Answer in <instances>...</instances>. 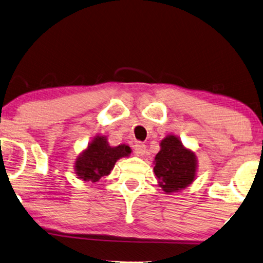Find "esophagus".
<instances>
[{
    "label": "esophagus",
    "mask_w": 263,
    "mask_h": 263,
    "mask_svg": "<svg viewBox=\"0 0 263 263\" xmlns=\"http://www.w3.org/2000/svg\"><path fill=\"white\" fill-rule=\"evenodd\" d=\"M145 150H146V146H145V144H143V143H141V142H137L135 144V152L138 154V155H141V156H143L145 154Z\"/></svg>",
    "instance_id": "obj_1"
}]
</instances>
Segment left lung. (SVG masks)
Wrapping results in <instances>:
<instances>
[{
  "label": "left lung",
  "instance_id": "left-lung-1",
  "mask_svg": "<svg viewBox=\"0 0 263 263\" xmlns=\"http://www.w3.org/2000/svg\"><path fill=\"white\" fill-rule=\"evenodd\" d=\"M161 150L154 161V173L167 194L189 186L195 179L197 160L195 153L184 148L176 136L170 135L160 143Z\"/></svg>",
  "mask_w": 263,
  "mask_h": 263
}]
</instances>
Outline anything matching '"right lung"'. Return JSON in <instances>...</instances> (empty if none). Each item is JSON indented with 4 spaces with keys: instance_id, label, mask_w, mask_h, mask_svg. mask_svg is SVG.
Masks as SVG:
<instances>
[{
    "instance_id": "obj_1",
    "label": "right lung",
    "mask_w": 263,
    "mask_h": 263,
    "mask_svg": "<svg viewBox=\"0 0 263 263\" xmlns=\"http://www.w3.org/2000/svg\"><path fill=\"white\" fill-rule=\"evenodd\" d=\"M129 154L131 148L128 145L110 146L106 137L97 136L77 159L76 173L80 179L96 183L110 173L119 159L128 156Z\"/></svg>"
}]
</instances>
